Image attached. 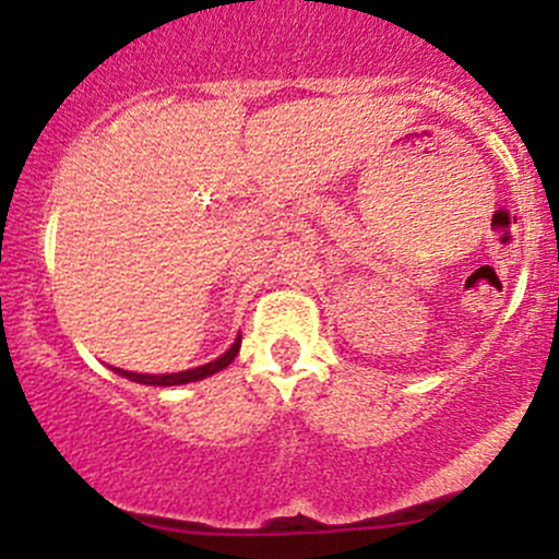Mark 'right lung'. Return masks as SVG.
Returning a JSON list of instances; mask_svg holds the SVG:
<instances>
[{
    "label": "right lung",
    "mask_w": 559,
    "mask_h": 559,
    "mask_svg": "<svg viewBox=\"0 0 559 559\" xmlns=\"http://www.w3.org/2000/svg\"><path fill=\"white\" fill-rule=\"evenodd\" d=\"M238 352H240V335L235 337V343L227 348V352L222 354V357L213 359V362H207V365H200V368L183 370V373L145 376V373H129V370H121V368H112V370H116L118 376H123V379L138 381V384H148V386H178V384H191V381H200V379H207V376L218 373V370H224L229 362H233L235 357H238Z\"/></svg>",
    "instance_id": "add662e5"
}]
</instances>
